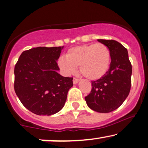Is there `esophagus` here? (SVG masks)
Wrapping results in <instances>:
<instances>
[{"mask_svg": "<svg viewBox=\"0 0 148 148\" xmlns=\"http://www.w3.org/2000/svg\"><path fill=\"white\" fill-rule=\"evenodd\" d=\"M79 79H78V78L74 77L73 79V84H77L79 82Z\"/></svg>", "mask_w": 148, "mask_h": 148, "instance_id": "esophagus-1", "label": "esophagus"}]
</instances>
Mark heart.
<instances>
[{
	"mask_svg": "<svg viewBox=\"0 0 148 148\" xmlns=\"http://www.w3.org/2000/svg\"><path fill=\"white\" fill-rule=\"evenodd\" d=\"M111 62L110 51L105 44L97 43L73 47L69 49L65 58H60L58 66L66 75L75 73L79 66L80 73L86 78L97 80L108 71Z\"/></svg>",
	"mask_w": 148,
	"mask_h": 148,
	"instance_id": "heart-1",
	"label": "heart"
}]
</instances>
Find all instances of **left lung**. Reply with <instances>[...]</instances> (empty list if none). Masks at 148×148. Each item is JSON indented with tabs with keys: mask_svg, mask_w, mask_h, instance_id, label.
Wrapping results in <instances>:
<instances>
[{
	"mask_svg": "<svg viewBox=\"0 0 148 148\" xmlns=\"http://www.w3.org/2000/svg\"><path fill=\"white\" fill-rule=\"evenodd\" d=\"M110 51L109 70L102 77L92 82L90 93L85 97L88 106L99 113H109L118 109L130 90L132 65L128 51L115 40L98 39Z\"/></svg>",
	"mask_w": 148,
	"mask_h": 148,
	"instance_id": "left-lung-1",
	"label": "left lung"
}]
</instances>
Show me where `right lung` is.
Listing matches in <instances>:
<instances>
[{
  "instance_id": "obj_1",
  "label": "right lung",
  "mask_w": 148,
  "mask_h": 148,
  "mask_svg": "<svg viewBox=\"0 0 148 148\" xmlns=\"http://www.w3.org/2000/svg\"><path fill=\"white\" fill-rule=\"evenodd\" d=\"M62 47H38L23 51L15 66L14 90L22 105L34 114L60 112L73 85V78L58 73Z\"/></svg>"
}]
</instances>
